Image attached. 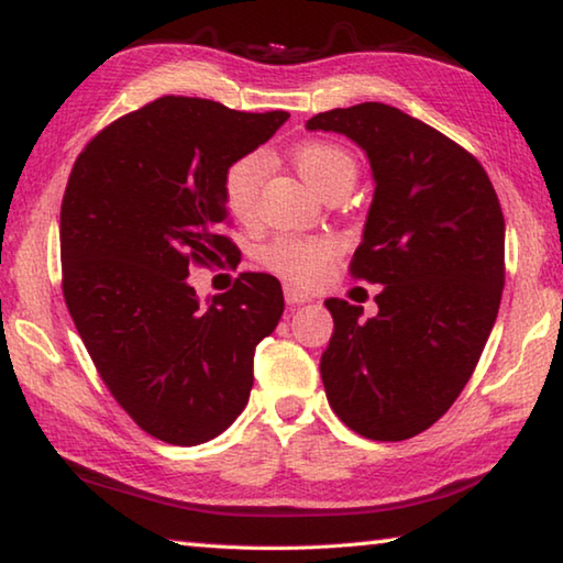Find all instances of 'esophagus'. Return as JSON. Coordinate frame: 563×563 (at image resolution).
Returning <instances> with one entry per match:
<instances>
[{"label":"esophagus","mask_w":563,"mask_h":563,"mask_svg":"<svg viewBox=\"0 0 563 563\" xmlns=\"http://www.w3.org/2000/svg\"><path fill=\"white\" fill-rule=\"evenodd\" d=\"M310 300L312 298L308 292L292 288V285H285V302H288V305H302V302H310Z\"/></svg>","instance_id":"1"}]
</instances>
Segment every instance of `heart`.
I'll list each match as a JSON object with an SVG mask.
<instances>
[{
	"label": "heart",
	"instance_id": "obj_1",
	"mask_svg": "<svg viewBox=\"0 0 563 563\" xmlns=\"http://www.w3.org/2000/svg\"><path fill=\"white\" fill-rule=\"evenodd\" d=\"M295 168L316 194L330 186L332 180H355V161L345 148L322 144V141H308L295 151ZM263 176V158L258 154L238 158L225 170L223 196L225 206L235 218H247L253 213L255 194H258ZM335 255V243L322 235H283L275 238L271 245L263 247L261 261L268 271L278 273L292 285H312L328 263Z\"/></svg>",
	"mask_w": 563,
	"mask_h": 563
}]
</instances>
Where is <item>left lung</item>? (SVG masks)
<instances>
[{"mask_svg":"<svg viewBox=\"0 0 563 563\" xmlns=\"http://www.w3.org/2000/svg\"><path fill=\"white\" fill-rule=\"evenodd\" d=\"M362 148L375 194L350 271L383 285L377 316L330 298L320 375L350 430L399 442L434 424L470 383L499 312L504 216L479 161L419 119L367 101L318 113Z\"/></svg>","mask_w":563,"mask_h":563,"instance_id":"1","label":"left lung"}]
</instances>
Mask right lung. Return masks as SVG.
I'll return each mask as SVG.
<instances>
[{
	"instance_id": "obj_1",
	"label": "right lung",
	"mask_w": 563,
	"mask_h": 563,
	"mask_svg": "<svg viewBox=\"0 0 563 563\" xmlns=\"http://www.w3.org/2000/svg\"><path fill=\"white\" fill-rule=\"evenodd\" d=\"M288 111L164 97L81 151L62 201L64 300L99 375L156 440L194 446L235 422L253 352L283 316L280 283L243 273L201 300L190 263L231 258L223 178Z\"/></svg>"
}]
</instances>
